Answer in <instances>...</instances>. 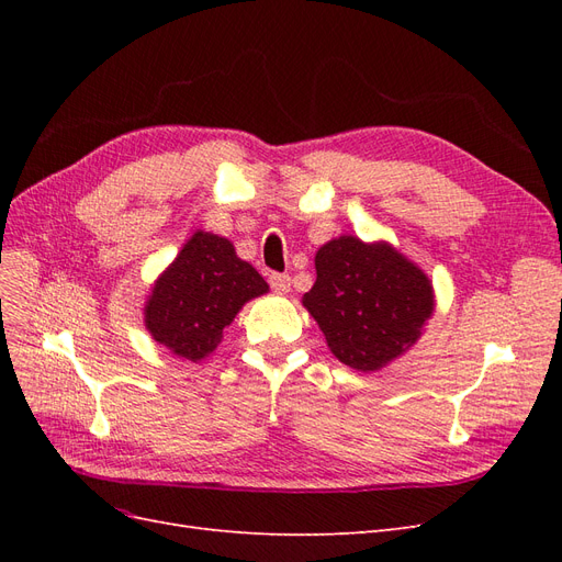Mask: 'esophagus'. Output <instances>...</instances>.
Segmentation results:
<instances>
[{
	"mask_svg": "<svg viewBox=\"0 0 562 562\" xmlns=\"http://www.w3.org/2000/svg\"><path fill=\"white\" fill-rule=\"evenodd\" d=\"M269 285H271V291L279 293V295L291 293V277H288V274H271Z\"/></svg>",
	"mask_w": 562,
	"mask_h": 562,
	"instance_id": "obj_1",
	"label": "esophagus"
}]
</instances>
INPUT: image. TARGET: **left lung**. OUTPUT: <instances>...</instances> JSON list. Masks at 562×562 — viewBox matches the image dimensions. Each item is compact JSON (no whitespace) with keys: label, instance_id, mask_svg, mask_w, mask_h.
Segmentation results:
<instances>
[{"label":"left lung","instance_id":"8db88e82","mask_svg":"<svg viewBox=\"0 0 562 562\" xmlns=\"http://www.w3.org/2000/svg\"><path fill=\"white\" fill-rule=\"evenodd\" d=\"M316 283L302 304L337 361L372 372L411 349L434 314V285L386 241L337 236L316 250Z\"/></svg>","mask_w":562,"mask_h":562}]
</instances>
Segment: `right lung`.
Listing matches in <instances>:
<instances>
[{
	"mask_svg": "<svg viewBox=\"0 0 562 562\" xmlns=\"http://www.w3.org/2000/svg\"><path fill=\"white\" fill-rule=\"evenodd\" d=\"M267 291V281L225 236L194 232L151 285L145 328L180 359L201 361L215 351L244 304Z\"/></svg>",
	"mask_w": 562,
	"mask_h": 562,
	"instance_id": "1",
	"label": "right lung"
}]
</instances>
